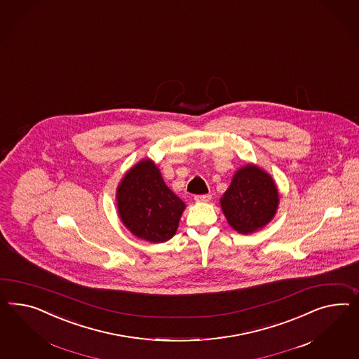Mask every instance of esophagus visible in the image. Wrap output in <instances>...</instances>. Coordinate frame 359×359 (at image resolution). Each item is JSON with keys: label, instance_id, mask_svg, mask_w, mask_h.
Returning <instances> with one entry per match:
<instances>
[{"label": "esophagus", "instance_id": "obj_1", "mask_svg": "<svg viewBox=\"0 0 359 359\" xmlns=\"http://www.w3.org/2000/svg\"><path fill=\"white\" fill-rule=\"evenodd\" d=\"M210 198H212L210 194H196L194 196L196 203H208V201H210Z\"/></svg>", "mask_w": 359, "mask_h": 359}]
</instances>
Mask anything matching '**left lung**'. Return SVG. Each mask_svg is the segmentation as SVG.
Here are the masks:
<instances>
[{
  "label": "left lung",
  "instance_id": "obj_1",
  "mask_svg": "<svg viewBox=\"0 0 359 359\" xmlns=\"http://www.w3.org/2000/svg\"><path fill=\"white\" fill-rule=\"evenodd\" d=\"M221 206L233 230L253 233L274 217L278 206L277 187L265 171L247 165L233 175L231 185L221 198Z\"/></svg>",
  "mask_w": 359,
  "mask_h": 359
}]
</instances>
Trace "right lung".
I'll use <instances>...</instances> for the list:
<instances>
[{
	"instance_id": "1",
	"label": "right lung",
	"mask_w": 359,
	"mask_h": 359,
	"mask_svg": "<svg viewBox=\"0 0 359 359\" xmlns=\"http://www.w3.org/2000/svg\"><path fill=\"white\" fill-rule=\"evenodd\" d=\"M116 196L120 218L132 233L150 243L167 242L174 236L185 205L165 184L150 159L128 171Z\"/></svg>"
}]
</instances>
